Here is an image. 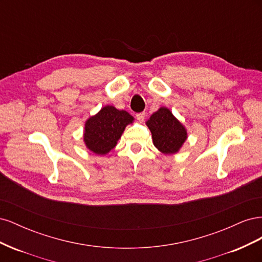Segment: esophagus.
<instances>
[{"label": "esophagus", "instance_id": "obj_1", "mask_svg": "<svg viewBox=\"0 0 262 262\" xmlns=\"http://www.w3.org/2000/svg\"><path fill=\"white\" fill-rule=\"evenodd\" d=\"M137 119L139 120V122H143L145 119V113H140L137 115Z\"/></svg>", "mask_w": 262, "mask_h": 262}]
</instances>
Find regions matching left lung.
<instances>
[{
  "label": "left lung",
  "instance_id": "8db88e82",
  "mask_svg": "<svg viewBox=\"0 0 262 262\" xmlns=\"http://www.w3.org/2000/svg\"><path fill=\"white\" fill-rule=\"evenodd\" d=\"M146 125L152 133L153 144L164 154H175L187 140V130L166 107L149 117Z\"/></svg>",
  "mask_w": 262,
  "mask_h": 262
}]
</instances>
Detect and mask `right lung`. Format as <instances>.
<instances>
[{
	"instance_id": "add662e5",
	"label": "right lung",
	"mask_w": 262,
	"mask_h": 262,
	"mask_svg": "<svg viewBox=\"0 0 262 262\" xmlns=\"http://www.w3.org/2000/svg\"><path fill=\"white\" fill-rule=\"evenodd\" d=\"M134 118L124 110L105 106L85 122L84 142L86 147L97 155L109 153L121 138L125 126Z\"/></svg>"
}]
</instances>
